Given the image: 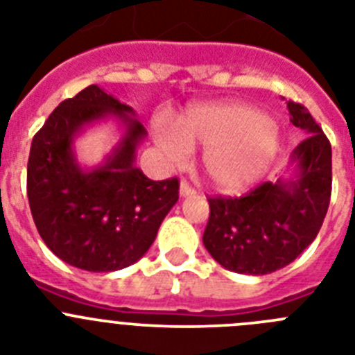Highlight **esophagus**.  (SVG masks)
Segmentation results:
<instances>
[{"instance_id": "34e87169", "label": "esophagus", "mask_w": 355, "mask_h": 355, "mask_svg": "<svg viewBox=\"0 0 355 355\" xmlns=\"http://www.w3.org/2000/svg\"><path fill=\"white\" fill-rule=\"evenodd\" d=\"M180 196L181 197H192V196H196V190H193V188L190 187V183H188V181H181V184H180Z\"/></svg>"}]
</instances>
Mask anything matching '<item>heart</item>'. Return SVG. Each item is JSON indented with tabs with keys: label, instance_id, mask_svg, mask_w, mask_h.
Instances as JSON below:
<instances>
[{
	"label": "heart",
	"instance_id": "heart-1",
	"mask_svg": "<svg viewBox=\"0 0 355 355\" xmlns=\"http://www.w3.org/2000/svg\"><path fill=\"white\" fill-rule=\"evenodd\" d=\"M155 137L168 162L181 163L188 147H205L202 168L209 184L224 193L240 192L270 167L279 139L270 119L238 103L192 108L178 121L155 122Z\"/></svg>",
	"mask_w": 355,
	"mask_h": 355
}]
</instances>
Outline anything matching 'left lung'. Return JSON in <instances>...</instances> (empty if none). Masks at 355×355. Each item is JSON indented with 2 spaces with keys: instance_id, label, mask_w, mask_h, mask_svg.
<instances>
[{
  "instance_id": "1",
  "label": "left lung",
  "mask_w": 355,
  "mask_h": 355,
  "mask_svg": "<svg viewBox=\"0 0 355 355\" xmlns=\"http://www.w3.org/2000/svg\"><path fill=\"white\" fill-rule=\"evenodd\" d=\"M290 121L307 137L291 153V174L243 197H209L202 243L236 274L265 275L297 259L318 234L331 200V142L306 106L288 101Z\"/></svg>"
}]
</instances>
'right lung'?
Returning <instances> with one entry per match:
<instances>
[{
  "mask_svg": "<svg viewBox=\"0 0 355 355\" xmlns=\"http://www.w3.org/2000/svg\"><path fill=\"white\" fill-rule=\"evenodd\" d=\"M115 116L125 135L101 166L83 169L73 139L94 121ZM146 128L131 106L90 85L53 110L33 137L28 200L40 238L55 256L89 272H114L139 261L180 199L178 178L153 181L135 167Z\"/></svg>",
  "mask_w": 355,
  "mask_h": 355,
  "instance_id": "obj_1",
  "label": "right lung"
}]
</instances>
